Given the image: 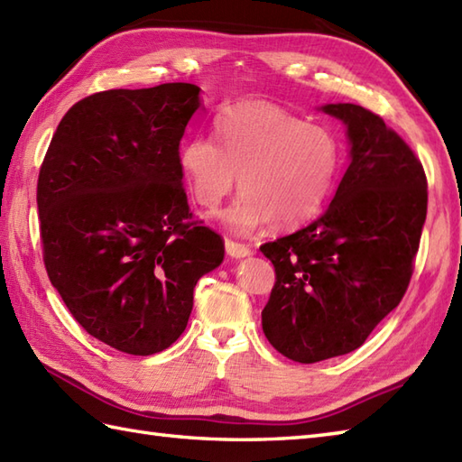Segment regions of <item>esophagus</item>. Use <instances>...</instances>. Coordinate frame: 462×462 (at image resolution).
Returning <instances> with one entry per match:
<instances>
[{
    "instance_id": "34e87169",
    "label": "esophagus",
    "mask_w": 462,
    "mask_h": 462,
    "mask_svg": "<svg viewBox=\"0 0 462 462\" xmlns=\"http://www.w3.org/2000/svg\"><path fill=\"white\" fill-rule=\"evenodd\" d=\"M226 252H228L230 257H236V260H240V257H245V255H252L250 245L238 244L234 240H226Z\"/></svg>"
}]
</instances>
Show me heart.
Returning <instances> with one entry per match:
<instances>
[{"instance_id":"b5f03b06","label":"heart","mask_w":462,"mask_h":462,"mask_svg":"<svg viewBox=\"0 0 462 462\" xmlns=\"http://www.w3.org/2000/svg\"><path fill=\"white\" fill-rule=\"evenodd\" d=\"M217 143L192 135L179 149V169L200 207L217 208L238 179L240 197L224 222L248 234L273 222L295 228L327 202L338 169V143L327 127L305 124L282 106L248 100L214 120Z\"/></svg>"}]
</instances>
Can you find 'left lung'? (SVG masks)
<instances>
[{
  "label": "left lung",
  "mask_w": 462,
  "mask_h": 462,
  "mask_svg": "<svg viewBox=\"0 0 462 462\" xmlns=\"http://www.w3.org/2000/svg\"><path fill=\"white\" fill-rule=\"evenodd\" d=\"M323 110L348 127L346 173L319 218L260 245L275 267L265 338L301 364L356 350L400 305L427 217V177L413 149L362 106Z\"/></svg>",
  "instance_id": "obj_1"
}]
</instances>
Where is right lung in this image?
<instances>
[{
  "label": "right lung",
  "instance_id": "right-lung-1",
  "mask_svg": "<svg viewBox=\"0 0 462 462\" xmlns=\"http://www.w3.org/2000/svg\"><path fill=\"white\" fill-rule=\"evenodd\" d=\"M200 88L104 90L64 114L37 182L42 262L77 323L149 356L187 328L192 291L224 240L192 217L179 145Z\"/></svg>",
  "mask_w": 462,
  "mask_h": 462
}]
</instances>
